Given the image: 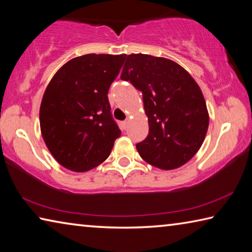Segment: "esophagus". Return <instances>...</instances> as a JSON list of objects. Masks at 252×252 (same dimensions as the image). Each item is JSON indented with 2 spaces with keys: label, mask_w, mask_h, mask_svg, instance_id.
<instances>
[{
  "label": "esophagus",
  "mask_w": 252,
  "mask_h": 252,
  "mask_svg": "<svg viewBox=\"0 0 252 252\" xmlns=\"http://www.w3.org/2000/svg\"><path fill=\"white\" fill-rule=\"evenodd\" d=\"M127 125H129V120H126V121L121 122V126H122V129H123V130H126Z\"/></svg>",
  "instance_id": "obj_1"
}]
</instances>
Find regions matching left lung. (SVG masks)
<instances>
[{"label":"left lung","mask_w":252,"mask_h":252,"mask_svg":"<svg viewBox=\"0 0 252 252\" xmlns=\"http://www.w3.org/2000/svg\"><path fill=\"white\" fill-rule=\"evenodd\" d=\"M121 79L142 92L149 134L136 144L140 157L153 167H182L199 151L209 126L201 89L189 72L172 60L132 53Z\"/></svg>","instance_id":"obj_1"}]
</instances>
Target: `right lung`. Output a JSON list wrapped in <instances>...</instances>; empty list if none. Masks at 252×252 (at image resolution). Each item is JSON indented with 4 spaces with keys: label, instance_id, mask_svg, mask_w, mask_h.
<instances>
[{
    "label": "right lung",
    "instance_id": "add662e5",
    "mask_svg": "<svg viewBox=\"0 0 252 252\" xmlns=\"http://www.w3.org/2000/svg\"><path fill=\"white\" fill-rule=\"evenodd\" d=\"M126 54H85L67 61L46 87L41 134L62 167L85 172L106 160L121 134L111 116L108 91Z\"/></svg>",
    "mask_w": 252,
    "mask_h": 252
}]
</instances>
